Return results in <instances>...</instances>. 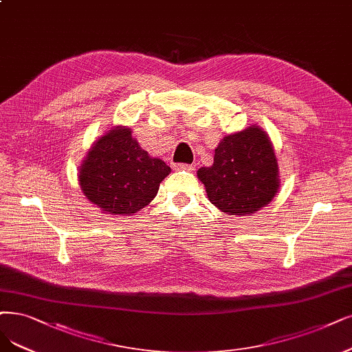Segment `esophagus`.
Segmentation results:
<instances>
[{"label":"esophagus","instance_id":"1","mask_svg":"<svg viewBox=\"0 0 352 352\" xmlns=\"http://www.w3.org/2000/svg\"><path fill=\"white\" fill-rule=\"evenodd\" d=\"M175 168L177 169H186V171H192V169H194V166L188 165V164H178Z\"/></svg>","mask_w":352,"mask_h":352}]
</instances>
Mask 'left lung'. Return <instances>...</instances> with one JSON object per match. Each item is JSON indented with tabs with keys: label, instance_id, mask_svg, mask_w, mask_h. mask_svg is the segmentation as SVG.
Segmentation results:
<instances>
[{
	"label": "left lung",
	"instance_id": "obj_1",
	"mask_svg": "<svg viewBox=\"0 0 352 352\" xmlns=\"http://www.w3.org/2000/svg\"><path fill=\"white\" fill-rule=\"evenodd\" d=\"M197 177L207 199L229 216H250L261 210L280 188L274 146L258 124L223 136L214 149L213 165L201 166Z\"/></svg>",
	"mask_w": 352,
	"mask_h": 352
}]
</instances>
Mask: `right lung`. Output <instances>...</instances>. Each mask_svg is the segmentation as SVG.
<instances>
[{
	"label": "right lung",
	"instance_id": "right-lung-1",
	"mask_svg": "<svg viewBox=\"0 0 352 352\" xmlns=\"http://www.w3.org/2000/svg\"><path fill=\"white\" fill-rule=\"evenodd\" d=\"M162 160L143 151L127 126H113L85 155L78 173L91 204L111 216H130L148 206L169 175Z\"/></svg>",
	"mask_w": 352,
	"mask_h": 352
}]
</instances>
